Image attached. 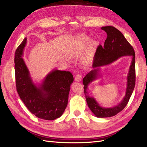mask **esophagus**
I'll return each instance as SVG.
<instances>
[{"label": "esophagus", "mask_w": 147, "mask_h": 147, "mask_svg": "<svg viewBox=\"0 0 147 147\" xmlns=\"http://www.w3.org/2000/svg\"><path fill=\"white\" fill-rule=\"evenodd\" d=\"M82 77L81 76V74H77L76 75V77H75V79H76V80L78 82H80L82 80Z\"/></svg>", "instance_id": "obj_1"}]
</instances>
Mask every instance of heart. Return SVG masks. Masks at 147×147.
Listing matches in <instances>:
<instances>
[{
  "mask_svg": "<svg viewBox=\"0 0 147 147\" xmlns=\"http://www.w3.org/2000/svg\"><path fill=\"white\" fill-rule=\"evenodd\" d=\"M88 42H89L88 38L87 37L82 38L80 39V41H78V44L76 45V47L78 49H80L82 47H85V45H87L88 44ZM90 62V59L89 58H87L85 60V63L88 64Z\"/></svg>",
  "mask_w": 147,
  "mask_h": 147,
  "instance_id": "obj_1",
  "label": "heart"
}]
</instances>
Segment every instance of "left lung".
Wrapping results in <instances>:
<instances>
[{
  "label": "left lung",
  "mask_w": 147,
  "mask_h": 147,
  "mask_svg": "<svg viewBox=\"0 0 147 147\" xmlns=\"http://www.w3.org/2000/svg\"><path fill=\"white\" fill-rule=\"evenodd\" d=\"M101 28L106 32L107 37L103 47L99 45L96 49L92 65L94 69L86 75L83 79V84L88 107L96 117L105 118L117 115L126 107L129 101L135 85V54L134 48L120 31L112 26L102 27ZM127 55L131 56L132 60L127 76L126 94L119 105L111 108H103L98 105L94 98L89 96L86 91L88 85L97 78L99 66L108 65L120 57Z\"/></svg>",
  "instance_id": "left-lung-1"
}]
</instances>
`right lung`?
<instances>
[{
  "label": "right lung",
  "instance_id": "1",
  "mask_svg": "<svg viewBox=\"0 0 147 147\" xmlns=\"http://www.w3.org/2000/svg\"><path fill=\"white\" fill-rule=\"evenodd\" d=\"M26 43L25 38L15 53L17 93L28 110L37 117L55 120L61 116L66 109L74 77L69 71L53 70L45 77L41 85L38 87L35 85L22 58Z\"/></svg>",
  "mask_w": 147,
  "mask_h": 147
}]
</instances>
